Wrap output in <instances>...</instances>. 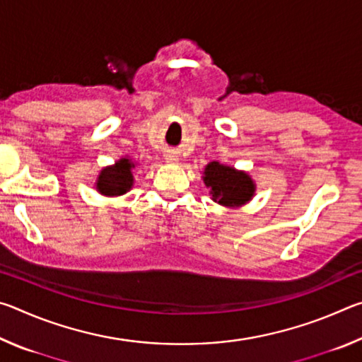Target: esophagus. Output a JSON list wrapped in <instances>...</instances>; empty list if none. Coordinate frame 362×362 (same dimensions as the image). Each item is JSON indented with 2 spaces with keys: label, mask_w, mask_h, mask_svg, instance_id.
Listing matches in <instances>:
<instances>
[{
  "label": "esophagus",
  "mask_w": 362,
  "mask_h": 362,
  "mask_svg": "<svg viewBox=\"0 0 362 362\" xmlns=\"http://www.w3.org/2000/svg\"><path fill=\"white\" fill-rule=\"evenodd\" d=\"M166 161L168 163H177V161H179V158H177L175 155H174V153H168V155H166Z\"/></svg>",
  "instance_id": "obj_1"
}]
</instances>
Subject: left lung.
<instances>
[{"label":"left lung","mask_w":362,"mask_h":362,"mask_svg":"<svg viewBox=\"0 0 362 362\" xmlns=\"http://www.w3.org/2000/svg\"><path fill=\"white\" fill-rule=\"evenodd\" d=\"M203 174L204 185L209 188L212 201L225 207L246 204L255 193L254 180L243 170L212 161L207 164Z\"/></svg>","instance_id":"1"}]
</instances>
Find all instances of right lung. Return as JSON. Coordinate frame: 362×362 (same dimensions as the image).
<instances>
[{"label": "right lung", "instance_id": "right-lung-1", "mask_svg": "<svg viewBox=\"0 0 362 362\" xmlns=\"http://www.w3.org/2000/svg\"><path fill=\"white\" fill-rule=\"evenodd\" d=\"M134 168H136V164L127 158H121L113 166L103 168L97 177V192L105 196H121L127 193L134 183Z\"/></svg>", "mask_w": 362, "mask_h": 362}]
</instances>
